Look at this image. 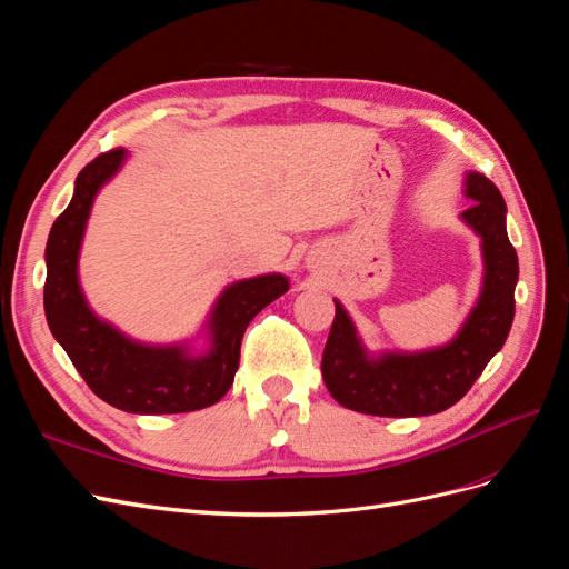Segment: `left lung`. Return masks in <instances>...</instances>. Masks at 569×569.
Wrapping results in <instances>:
<instances>
[{
	"mask_svg": "<svg viewBox=\"0 0 569 569\" xmlns=\"http://www.w3.org/2000/svg\"><path fill=\"white\" fill-rule=\"evenodd\" d=\"M465 194L475 199L462 220L481 237L485 282L472 313L443 347L418 353L368 356L356 327L337 313L322 351V380L343 408L380 418L435 416L470 391L489 360L501 351L515 318L518 253L506 232V201L481 173H468Z\"/></svg>",
	"mask_w": 569,
	"mask_h": 569,
	"instance_id": "8db88e82",
	"label": "left lung"
}]
</instances>
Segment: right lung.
<instances>
[{"label":"right lung","mask_w":569,"mask_h":569,"mask_svg":"<svg viewBox=\"0 0 569 569\" xmlns=\"http://www.w3.org/2000/svg\"><path fill=\"white\" fill-rule=\"evenodd\" d=\"M123 161L126 149H111L84 166L76 178L71 203L51 226L44 251V316L49 330L82 380L113 408L140 416L209 408L232 387L249 322L270 301L284 295L289 280L272 272L239 280L222 291L209 320L211 341L203 356H192L187 347H147L99 320L82 297L78 256L94 197Z\"/></svg>","instance_id":"obj_1"}]
</instances>
